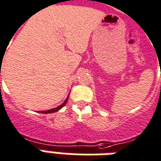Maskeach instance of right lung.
Instances as JSON below:
<instances>
[{
	"instance_id": "right-lung-1",
	"label": "right lung",
	"mask_w": 161,
	"mask_h": 161,
	"mask_svg": "<svg viewBox=\"0 0 161 161\" xmlns=\"http://www.w3.org/2000/svg\"><path fill=\"white\" fill-rule=\"evenodd\" d=\"M68 98H69V96H68V97H67L66 99H65V101H64V103H62V104H61L60 106H58V107H57V108H52V109H49V110L40 111L39 113H55V112H57V111H58V110H60L61 108H63L64 106V105H65V104H66L67 101H68Z\"/></svg>"
}]
</instances>
